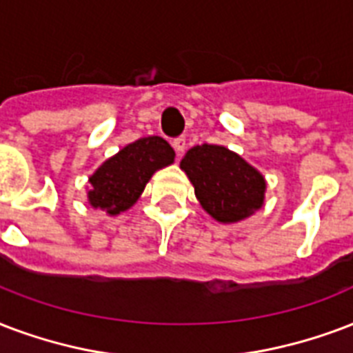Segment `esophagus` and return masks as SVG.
Listing matches in <instances>:
<instances>
[{
  "label": "esophagus",
  "mask_w": 353,
  "mask_h": 353,
  "mask_svg": "<svg viewBox=\"0 0 353 353\" xmlns=\"http://www.w3.org/2000/svg\"><path fill=\"white\" fill-rule=\"evenodd\" d=\"M172 146H174V150H176L177 157H181L183 153H185V150H187V141L181 137V139H176Z\"/></svg>",
  "instance_id": "1"
}]
</instances>
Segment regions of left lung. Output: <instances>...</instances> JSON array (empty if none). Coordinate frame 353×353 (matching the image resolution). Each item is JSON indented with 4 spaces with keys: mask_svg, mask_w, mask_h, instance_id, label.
I'll use <instances>...</instances> for the list:
<instances>
[{
    "mask_svg": "<svg viewBox=\"0 0 353 353\" xmlns=\"http://www.w3.org/2000/svg\"><path fill=\"white\" fill-rule=\"evenodd\" d=\"M179 168L192 183L203 211L220 224H236L265 205V176L230 148H190Z\"/></svg>",
    "mask_w": 353,
    "mask_h": 353,
    "instance_id": "8db88e82",
    "label": "left lung"
}]
</instances>
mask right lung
Returning a JSON list of instances; mask_svg holds the SVG:
<instances>
[{
	"instance_id": "obj_1",
	"label": "right lung",
	"mask_w": 353,
	"mask_h": 353,
	"mask_svg": "<svg viewBox=\"0 0 353 353\" xmlns=\"http://www.w3.org/2000/svg\"><path fill=\"white\" fill-rule=\"evenodd\" d=\"M174 159L176 152L161 137H144L131 142L88 177V203L109 216L128 211L141 198L153 174L170 166Z\"/></svg>"
}]
</instances>
